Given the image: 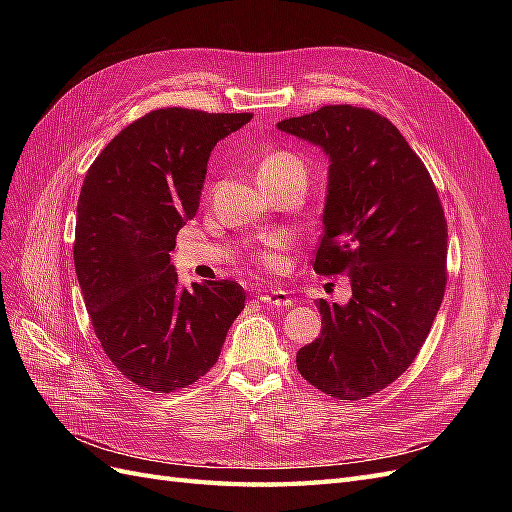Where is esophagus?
<instances>
[{
  "instance_id": "34e87169",
  "label": "esophagus",
  "mask_w": 512,
  "mask_h": 512,
  "mask_svg": "<svg viewBox=\"0 0 512 512\" xmlns=\"http://www.w3.org/2000/svg\"><path fill=\"white\" fill-rule=\"evenodd\" d=\"M258 297H260L262 303L273 305V307H288V305H292V299L288 297V292H284V290H262Z\"/></svg>"
}]
</instances>
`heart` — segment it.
Segmentation results:
<instances>
[{"instance_id": "1", "label": "heart", "mask_w": 512, "mask_h": 512, "mask_svg": "<svg viewBox=\"0 0 512 512\" xmlns=\"http://www.w3.org/2000/svg\"><path fill=\"white\" fill-rule=\"evenodd\" d=\"M258 179L262 185L275 183V181H288V179H299L305 183L307 181V164L299 156V153L288 151V149H277L260 162ZM284 245H286L284 237L269 239L267 245L262 247V250H258V254H256L258 265L267 271L280 269L282 267L280 250Z\"/></svg>"}]
</instances>
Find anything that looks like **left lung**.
<instances>
[{
  "mask_svg": "<svg viewBox=\"0 0 512 512\" xmlns=\"http://www.w3.org/2000/svg\"><path fill=\"white\" fill-rule=\"evenodd\" d=\"M277 128L331 160L314 271L346 273L348 305L318 301L322 331L297 352L301 376L333 399L386 389L414 363L446 290V218L429 170L393 123L329 104Z\"/></svg>",
  "mask_w": 512,
  "mask_h": 512,
  "instance_id": "8db88e82",
  "label": "left lung"
}]
</instances>
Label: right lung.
Segmentation results:
<instances>
[{"mask_svg":"<svg viewBox=\"0 0 512 512\" xmlns=\"http://www.w3.org/2000/svg\"><path fill=\"white\" fill-rule=\"evenodd\" d=\"M252 113L158 108L89 166L76 207L74 267L91 327L141 389H188L218 363L245 290L230 280L179 290L170 252L192 220L211 149Z\"/></svg>","mask_w":512,"mask_h":512,"instance_id":"right-lung-1","label":"right lung"}]
</instances>
